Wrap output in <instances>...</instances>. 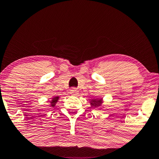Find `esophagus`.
<instances>
[{"label":"esophagus","mask_w":159,"mask_h":159,"mask_svg":"<svg viewBox=\"0 0 159 159\" xmlns=\"http://www.w3.org/2000/svg\"><path fill=\"white\" fill-rule=\"evenodd\" d=\"M70 93H71L72 94H74V95H75V94H77V93H78V90H77V89H75V88H72V89H70Z\"/></svg>","instance_id":"esophagus-1"}]
</instances>
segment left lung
Wrapping results in <instances>:
<instances>
[{
  "label": "left lung",
  "mask_w": 159,
  "mask_h": 159,
  "mask_svg": "<svg viewBox=\"0 0 159 159\" xmlns=\"http://www.w3.org/2000/svg\"><path fill=\"white\" fill-rule=\"evenodd\" d=\"M103 103L102 99L98 98H93L90 100V104L92 107H98Z\"/></svg>",
  "instance_id": "8db88e82"
}]
</instances>
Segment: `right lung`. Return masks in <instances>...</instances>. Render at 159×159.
Returning <instances> with one entry per match:
<instances>
[{
    "label": "right lung",
    "instance_id": "obj_1",
    "mask_svg": "<svg viewBox=\"0 0 159 159\" xmlns=\"http://www.w3.org/2000/svg\"><path fill=\"white\" fill-rule=\"evenodd\" d=\"M59 99V97L58 96H55L52 99V101H50V106L51 107H55V104H56L57 102H58V100Z\"/></svg>",
    "mask_w": 159,
    "mask_h": 159
}]
</instances>
